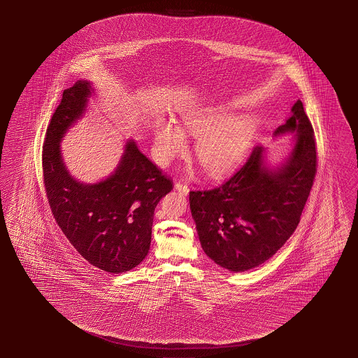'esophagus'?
Masks as SVG:
<instances>
[{
    "mask_svg": "<svg viewBox=\"0 0 358 358\" xmlns=\"http://www.w3.org/2000/svg\"><path fill=\"white\" fill-rule=\"evenodd\" d=\"M176 189L178 192H180L182 194L187 195L189 193V189L184 182H176Z\"/></svg>",
    "mask_w": 358,
    "mask_h": 358,
    "instance_id": "34e87169",
    "label": "esophagus"
}]
</instances>
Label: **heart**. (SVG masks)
Instances as JSON below:
<instances>
[{
	"label": "heart",
	"mask_w": 358,
	"mask_h": 358,
	"mask_svg": "<svg viewBox=\"0 0 358 358\" xmlns=\"http://www.w3.org/2000/svg\"><path fill=\"white\" fill-rule=\"evenodd\" d=\"M257 120L251 115L229 116L227 108L209 107L184 113L180 122L157 121L154 126V148L157 160L168 164L184 152L185 136L196 137L195 154L210 176L234 169L246 154L257 132Z\"/></svg>",
	"instance_id": "b5f03b06"
}]
</instances>
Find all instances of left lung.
I'll list each match as a JSON object with an SVG mask.
<instances>
[{
    "mask_svg": "<svg viewBox=\"0 0 358 358\" xmlns=\"http://www.w3.org/2000/svg\"><path fill=\"white\" fill-rule=\"evenodd\" d=\"M294 134L282 162L268 165L256 146L229 180L212 190L189 193L203 251L232 273L259 266L284 246L298 227L317 173L314 131L301 101L273 136Z\"/></svg>",
    "mask_w": 358,
    "mask_h": 358,
    "instance_id": "left-lung-1",
    "label": "left lung"
}]
</instances>
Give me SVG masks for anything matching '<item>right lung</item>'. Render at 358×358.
<instances>
[{"label":"right lung","instance_id":"add662e5","mask_svg":"<svg viewBox=\"0 0 358 358\" xmlns=\"http://www.w3.org/2000/svg\"><path fill=\"white\" fill-rule=\"evenodd\" d=\"M91 96V82L77 80L52 115L43 150L46 196L59 227L85 260L107 273H126L149 254L154 212L173 182L132 138L103 180L88 184L71 176L60 143L85 116Z\"/></svg>","mask_w":358,"mask_h":358}]
</instances>
